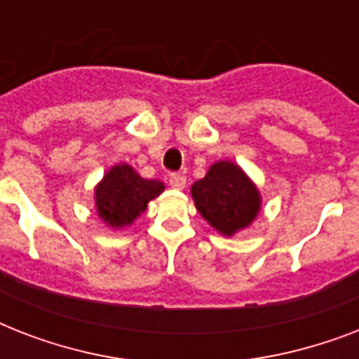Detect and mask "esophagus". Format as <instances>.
<instances>
[{
  "label": "esophagus",
  "instance_id": "1",
  "mask_svg": "<svg viewBox=\"0 0 359 359\" xmlns=\"http://www.w3.org/2000/svg\"><path fill=\"white\" fill-rule=\"evenodd\" d=\"M169 186H171L173 190H184L186 177H182V175H171V177H169Z\"/></svg>",
  "mask_w": 359,
  "mask_h": 359
}]
</instances>
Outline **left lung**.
<instances>
[{"mask_svg":"<svg viewBox=\"0 0 359 359\" xmlns=\"http://www.w3.org/2000/svg\"><path fill=\"white\" fill-rule=\"evenodd\" d=\"M197 212L214 231L235 236L248 229L262 208V197L250 175L231 160H218L190 188Z\"/></svg>","mask_w":359,"mask_h":359,"instance_id":"obj_1","label":"left lung"}]
</instances>
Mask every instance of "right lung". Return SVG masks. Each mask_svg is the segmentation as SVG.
<instances>
[{
	"label": "right lung",
	"instance_id": "right-lung-1",
	"mask_svg": "<svg viewBox=\"0 0 359 359\" xmlns=\"http://www.w3.org/2000/svg\"><path fill=\"white\" fill-rule=\"evenodd\" d=\"M163 190L162 180L143 179L126 162L115 163L95 186V208L109 229L119 231L134 224Z\"/></svg>",
	"mask_w": 359,
	"mask_h": 359
}]
</instances>
